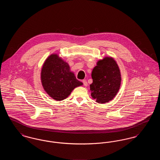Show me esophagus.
I'll use <instances>...</instances> for the list:
<instances>
[{
    "mask_svg": "<svg viewBox=\"0 0 160 160\" xmlns=\"http://www.w3.org/2000/svg\"><path fill=\"white\" fill-rule=\"evenodd\" d=\"M82 82H83V83L84 86H88V82H87L85 80H83L82 81Z\"/></svg>",
    "mask_w": 160,
    "mask_h": 160,
    "instance_id": "1",
    "label": "esophagus"
}]
</instances>
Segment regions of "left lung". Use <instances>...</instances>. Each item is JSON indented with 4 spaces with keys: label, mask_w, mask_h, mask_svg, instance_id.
Returning a JSON list of instances; mask_svg holds the SVG:
<instances>
[{
    "label": "left lung",
    "mask_w": 160,
    "mask_h": 160,
    "mask_svg": "<svg viewBox=\"0 0 160 160\" xmlns=\"http://www.w3.org/2000/svg\"><path fill=\"white\" fill-rule=\"evenodd\" d=\"M92 78L90 90L93 98L101 104L113 99L120 88L121 77L118 65L112 58L98 61L92 70Z\"/></svg>",
    "instance_id": "obj_1"
}]
</instances>
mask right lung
<instances>
[{"mask_svg":"<svg viewBox=\"0 0 160 160\" xmlns=\"http://www.w3.org/2000/svg\"><path fill=\"white\" fill-rule=\"evenodd\" d=\"M41 77L44 90L57 101L67 98L75 88L83 84L70 71L68 64L57 54H52L46 59Z\"/></svg>","mask_w":160,"mask_h":160,"instance_id":"right-lung-1","label":"right lung"}]
</instances>
